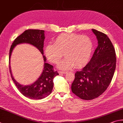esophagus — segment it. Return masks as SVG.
I'll return each instance as SVG.
<instances>
[{"instance_id": "34e87169", "label": "esophagus", "mask_w": 123, "mask_h": 123, "mask_svg": "<svg viewBox=\"0 0 123 123\" xmlns=\"http://www.w3.org/2000/svg\"><path fill=\"white\" fill-rule=\"evenodd\" d=\"M67 72H66V71H58V73H59V74H67Z\"/></svg>"}]
</instances>
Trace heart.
I'll return each mask as SVG.
<instances>
[{
    "label": "heart",
    "mask_w": 123,
    "mask_h": 123,
    "mask_svg": "<svg viewBox=\"0 0 123 123\" xmlns=\"http://www.w3.org/2000/svg\"><path fill=\"white\" fill-rule=\"evenodd\" d=\"M93 43L89 37L76 33H64L57 37L54 44L47 45L45 55L49 61L57 64L63 57L65 58L58 64L62 70H68L74 66L85 65L91 57Z\"/></svg>",
    "instance_id": "heart-1"
}]
</instances>
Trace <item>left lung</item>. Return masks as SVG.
<instances>
[{
    "mask_svg": "<svg viewBox=\"0 0 123 123\" xmlns=\"http://www.w3.org/2000/svg\"><path fill=\"white\" fill-rule=\"evenodd\" d=\"M98 40L89 63L80 71L75 74L71 85L73 93L84 100L98 97L110 84L115 71L116 52L113 44L106 34L92 29Z\"/></svg>",
    "mask_w": 123,
    "mask_h": 123,
    "instance_id": "obj_1",
    "label": "left lung"
}]
</instances>
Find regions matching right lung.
Segmentation results:
<instances>
[{
  "label": "right lung",
  "mask_w": 123,
  "mask_h": 123,
  "mask_svg": "<svg viewBox=\"0 0 123 123\" xmlns=\"http://www.w3.org/2000/svg\"><path fill=\"white\" fill-rule=\"evenodd\" d=\"M44 30L30 29L25 31L13 42L9 53V68L11 78L19 91L24 96L32 99H41L51 94L53 87V78L59 74L55 71L53 66L46 63V59L44 55V41L45 39ZM27 43L36 47L43 55L44 64L43 72L35 82L31 85L23 86L15 80L12 76L10 67V55L14 47L17 44Z\"/></svg>",
  "instance_id": "right-lung-1"
}]
</instances>
